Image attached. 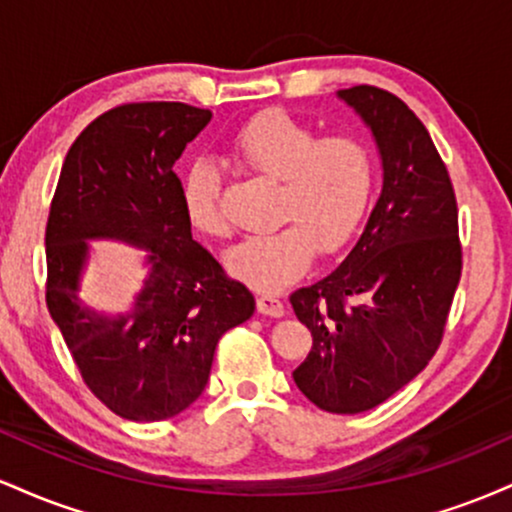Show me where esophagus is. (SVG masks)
<instances>
[{"label": "esophagus", "instance_id": "obj_1", "mask_svg": "<svg viewBox=\"0 0 512 512\" xmlns=\"http://www.w3.org/2000/svg\"><path fill=\"white\" fill-rule=\"evenodd\" d=\"M257 313L281 317L284 315V303H281L276 296H260L257 298Z\"/></svg>", "mask_w": 512, "mask_h": 512}]
</instances>
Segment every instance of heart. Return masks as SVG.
Returning a JSON list of instances; mask_svg holds the SVG:
<instances>
[{
    "mask_svg": "<svg viewBox=\"0 0 512 512\" xmlns=\"http://www.w3.org/2000/svg\"><path fill=\"white\" fill-rule=\"evenodd\" d=\"M240 161L281 180L279 223L264 236H250L226 252V269L257 291H281L308 272L315 252H339L354 238L375 187L373 154L354 134L317 137L310 125L286 113L264 110L233 134ZM187 221L204 236L228 233L221 209V173L197 161L180 182Z\"/></svg>",
    "mask_w": 512,
    "mask_h": 512,
    "instance_id": "heart-1",
    "label": "heart"
}]
</instances>
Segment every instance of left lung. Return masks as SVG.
I'll return each instance as SVG.
<instances>
[{"label":"left lung","instance_id":"8db88e82","mask_svg":"<svg viewBox=\"0 0 512 512\" xmlns=\"http://www.w3.org/2000/svg\"><path fill=\"white\" fill-rule=\"evenodd\" d=\"M373 132L383 192L366 228L327 274L291 293L313 349L293 370L298 390L332 414L383 404L428 366L462 276L457 199L431 134L395 93H337Z\"/></svg>","mask_w":512,"mask_h":512}]
</instances>
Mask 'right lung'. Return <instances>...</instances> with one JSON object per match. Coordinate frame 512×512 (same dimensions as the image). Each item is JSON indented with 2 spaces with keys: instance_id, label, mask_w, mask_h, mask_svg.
I'll return each mask as SVG.
<instances>
[{
  "instance_id": "obj_1",
  "label": "right lung",
  "mask_w": 512,
  "mask_h": 512,
  "mask_svg": "<svg viewBox=\"0 0 512 512\" xmlns=\"http://www.w3.org/2000/svg\"><path fill=\"white\" fill-rule=\"evenodd\" d=\"M187 103L117 105L76 137L45 228V301L81 378L129 421L173 419L207 387L219 339L255 313V296L197 240L173 173L209 125ZM149 249L150 274L132 311L105 316L78 301L86 239Z\"/></svg>"
}]
</instances>
